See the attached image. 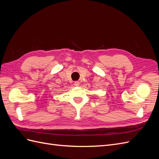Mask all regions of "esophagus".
Returning a JSON list of instances; mask_svg holds the SVG:
<instances>
[{
  "label": "esophagus",
  "instance_id": "obj_1",
  "mask_svg": "<svg viewBox=\"0 0 159 159\" xmlns=\"http://www.w3.org/2000/svg\"><path fill=\"white\" fill-rule=\"evenodd\" d=\"M80 82H79V81H75V82H74V85L75 86H79L80 85Z\"/></svg>",
  "mask_w": 159,
  "mask_h": 159
}]
</instances>
